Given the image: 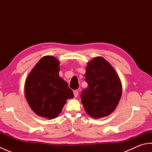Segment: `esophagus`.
Instances as JSON below:
<instances>
[{
  "label": "esophagus",
  "mask_w": 152,
  "mask_h": 152,
  "mask_svg": "<svg viewBox=\"0 0 152 152\" xmlns=\"http://www.w3.org/2000/svg\"><path fill=\"white\" fill-rule=\"evenodd\" d=\"M73 93H74V97H77V96H78V90H74Z\"/></svg>",
  "instance_id": "1"
}]
</instances>
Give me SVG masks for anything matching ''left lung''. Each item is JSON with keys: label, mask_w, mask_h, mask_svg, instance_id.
<instances>
[{"label": "left lung", "mask_w": 152, "mask_h": 152, "mask_svg": "<svg viewBox=\"0 0 152 152\" xmlns=\"http://www.w3.org/2000/svg\"><path fill=\"white\" fill-rule=\"evenodd\" d=\"M85 78L88 86L80 97L86 113L96 119L109 115L122 94L120 79L114 68L103 57H95L88 64Z\"/></svg>", "instance_id": "8db88e82"}]
</instances>
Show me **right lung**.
I'll return each instance as SVG.
<instances>
[{"label":"right lung","instance_id":"right-lung-1","mask_svg":"<svg viewBox=\"0 0 152 152\" xmlns=\"http://www.w3.org/2000/svg\"><path fill=\"white\" fill-rule=\"evenodd\" d=\"M59 72V61L53 56H44L34 66L25 82V98L32 110L41 117L56 118L66 100L74 96Z\"/></svg>","mask_w":152,"mask_h":152}]
</instances>
